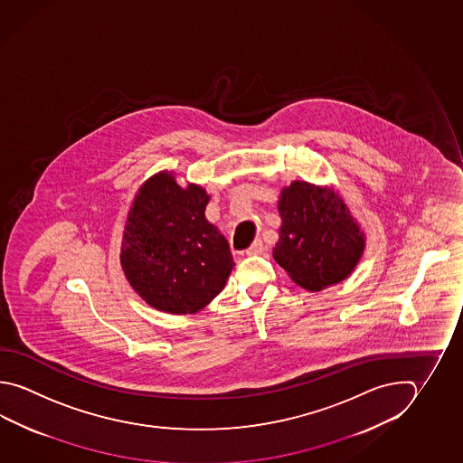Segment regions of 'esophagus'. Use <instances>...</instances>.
I'll use <instances>...</instances> for the list:
<instances>
[{
    "instance_id": "obj_1",
    "label": "esophagus",
    "mask_w": 463,
    "mask_h": 463,
    "mask_svg": "<svg viewBox=\"0 0 463 463\" xmlns=\"http://www.w3.org/2000/svg\"><path fill=\"white\" fill-rule=\"evenodd\" d=\"M263 250H265V245H263L262 241H255V242L245 250V253H247V255H260Z\"/></svg>"
}]
</instances>
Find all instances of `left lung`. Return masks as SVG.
Segmentation results:
<instances>
[{
	"label": "left lung",
	"mask_w": 463,
	"mask_h": 463,
	"mask_svg": "<svg viewBox=\"0 0 463 463\" xmlns=\"http://www.w3.org/2000/svg\"><path fill=\"white\" fill-rule=\"evenodd\" d=\"M279 239L273 259L299 287L311 291L347 279L365 239L341 196L306 182H293L279 201Z\"/></svg>",
	"instance_id": "obj_1"
}]
</instances>
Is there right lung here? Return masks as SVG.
Returning a JSON list of instances; mask_svg holds the SVG:
<instances>
[{"instance_id":"obj_1","label":"right lung","mask_w":463,"mask_h":463,"mask_svg":"<svg viewBox=\"0 0 463 463\" xmlns=\"http://www.w3.org/2000/svg\"><path fill=\"white\" fill-rule=\"evenodd\" d=\"M206 192L180 188L170 174L140 188L124 229L122 270L158 311L192 315L224 288L236 265L224 236L204 218Z\"/></svg>"}]
</instances>
